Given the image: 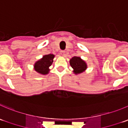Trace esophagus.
Returning a JSON list of instances; mask_svg holds the SVG:
<instances>
[{
	"label": "esophagus",
	"mask_w": 128,
	"mask_h": 128,
	"mask_svg": "<svg viewBox=\"0 0 128 128\" xmlns=\"http://www.w3.org/2000/svg\"><path fill=\"white\" fill-rule=\"evenodd\" d=\"M60 53L62 56H65V51H64V50H61Z\"/></svg>",
	"instance_id": "1"
}]
</instances>
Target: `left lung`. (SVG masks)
Here are the masks:
<instances>
[{
  "mask_svg": "<svg viewBox=\"0 0 128 128\" xmlns=\"http://www.w3.org/2000/svg\"><path fill=\"white\" fill-rule=\"evenodd\" d=\"M69 63L73 69V72L76 75L84 72L88 68L86 62L80 57H73L70 59Z\"/></svg>",
  "mask_w": 128,
  "mask_h": 128,
  "instance_id": "1",
  "label": "left lung"
}]
</instances>
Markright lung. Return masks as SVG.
<instances>
[{"instance_id": "add662e5", "label": "right lung", "mask_w": 128, "mask_h": 128, "mask_svg": "<svg viewBox=\"0 0 128 128\" xmlns=\"http://www.w3.org/2000/svg\"><path fill=\"white\" fill-rule=\"evenodd\" d=\"M55 56L54 54H47L43 56L41 59H39L35 62L34 69L37 72L42 75L49 74L50 69L49 67L52 65Z\"/></svg>"}]
</instances>
